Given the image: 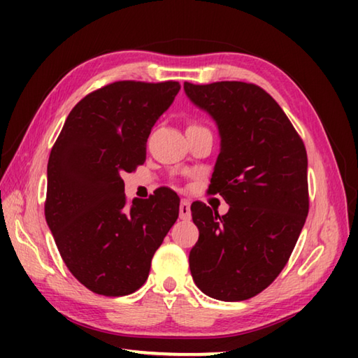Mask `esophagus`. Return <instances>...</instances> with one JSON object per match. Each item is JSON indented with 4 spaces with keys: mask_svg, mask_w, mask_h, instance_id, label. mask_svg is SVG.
<instances>
[{
    "mask_svg": "<svg viewBox=\"0 0 358 358\" xmlns=\"http://www.w3.org/2000/svg\"><path fill=\"white\" fill-rule=\"evenodd\" d=\"M180 220H191V203L186 199L180 202Z\"/></svg>",
    "mask_w": 358,
    "mask_h": 358,
    "instance_id": "esophagus-1",
    "label": "esophagus"
}]
</instances>
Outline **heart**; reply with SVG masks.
I'll list each match as a JSON object with an SVG mask.
<instances>
[{
	"label": "heart",
	"mask_w": 358,
	"mask_h": 358,
	"mask_svg": "<svg viewBox=\"0 0 358 358\" xmlns=\"http://www.w3.org/2000/svg\"><path fill=\"white\" fill-rule=\"evenodd\" d=\"M192 126H194V124H192Z\"/></svg>",
	"instance_id": "obj_1"
}]
</instances>
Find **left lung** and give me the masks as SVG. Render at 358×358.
<instances>
[{
    "instance_id": "1",
    "label": "left lung",
    "mask_w": 358,
    "mask_h": 358,
    "mask_svg": "<svg viewBox=\"0 0 358 358\" xmlns=\"http://www.w3.org/2000/svg\"><path fill=\"white\" fill-rule=\"evenodd\" d=\"M185 92L216 121L221 151L208 192L230 205L222 216L203 202L191 205L199 229L189 252L192 280L211 299L248 300L281 273L305 226L306 148L287 115L257 85L185 82Z\"/></svg>"
}]
</instances>
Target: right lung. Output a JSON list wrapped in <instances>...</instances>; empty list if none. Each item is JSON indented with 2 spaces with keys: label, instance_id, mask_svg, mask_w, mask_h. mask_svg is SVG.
Listing matches in <instances>:
<instances>
[{
  "label": "right lung",
  "instance_id": "obj_1",
  "mask_svg": "<svg viewBox=\"0 0 358 358\" xmlns=\"http://www.w3.org/2000/svg\"><path fill=\"white\" fill-rule=\"evenodd\" d=\"M178 92L173 80L108 83L72 108L50 151L45 221L66 266L94 294L141 289L177 221V192L159 187L128 205L121 175L143 164L151 128Z\"/></svg>",
  "mask_w": 358,
  "mask_h": 358
}]
</instances>
